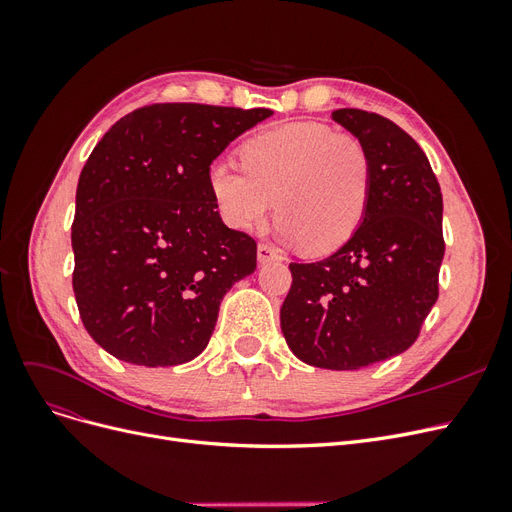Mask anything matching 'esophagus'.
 Listing matches in <instances>:
<instances>
[{
    "label": "esophagus",
    "instance_id": "1",
    "mask_svg": "<svg viewBox=\"0 0 512 512\" xmlns=\"http://www.w3.org/2000/svg\"><path fill=\"white\" fill-rule=\"evenodd\" d=\"M280 252L275 250V247L267 245V243H260L258 245V262L260 265H265V262H273V260H280Z\"/></svg>",
    "mask_w": 512,
    "mask_h": 512
}]
</instances>
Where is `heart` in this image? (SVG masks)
Here are the masks:
<instances>
[{"instance_id": "heart-1", "label": "heart", "mask_w": 512, "mask_h": 512, "mask_svg": "<svg viewBox=\"0 0 512 512\" xmlns=\"http://www.w3.org/2000/svg\"><path fill=\"white\" fill-rule=\"evenodd\" d=\"M241 158L243 168L218 160L207 170L209 192L230 228L256 230L275 209L277 237L327 254L361 224L371 158L359 136L316 121L284 123L250 138Z\"/></svg>"}]
</instances>
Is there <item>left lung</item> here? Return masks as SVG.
<instances>
[{"mask_svg": "<svg viewBox=\"0 0 512 512\" xmlns=\"http://www.w3.org/2000/svg\"><path fill=\"white\" fill-rule=\"evenodd\" d=\"M331 119L369 151V203L329 258L290 262L280 324L297 359L346 371L401 354L421 331L438 299L442 192L423 149L393 121L356 108Z\"/></svg>", "mask_w": 512, "mask_h": 512, "instance_id": "1", "label": "left lung"}]
</instances>
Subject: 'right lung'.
Segmentation results:
<instances>
[{"instance_id":"1","label":"right lung","mask_w":512,"mask_h":512,"mask_svg":"<svg viewBox=\"0 0 512 512\" xmlns=\"http://www.w3.org/2000/svg\"><path fill=\"white\" fill-rule=\"evenodd\" d=\"M269 108L151 104L121 117L76 188L72 288L87 333L145 367L203 352L224 294L256 271V241L228 228L207 170Z\"/></svg>"}]
</instances>
